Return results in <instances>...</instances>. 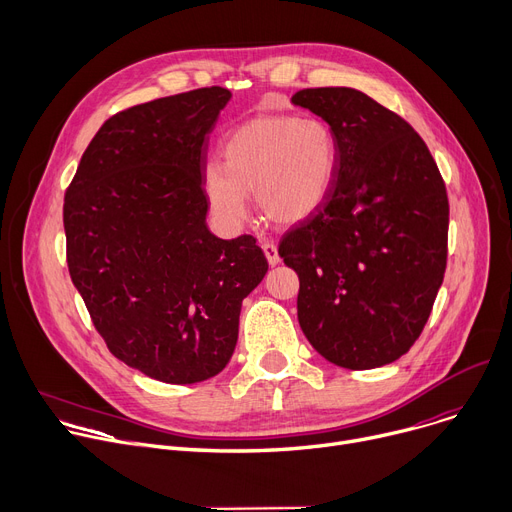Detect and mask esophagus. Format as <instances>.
<instances>
[{
  "mask_svg": "<svg viewBox=\"0 0 512 512\" xmlns=\"http://www.w3.org/2000/svg\"><path fill=\"white\" fill-rule=\"evenodd\" d=\"M262 252H264V256H266V260H269L271 266H277L281 262L279 250H277L275 243H262Z\"/></svg>",
  "mask_w": 512,
  "mask_h": 512,
  "instance_id": "1",
  "label": "esophagus"
}]
</instances>
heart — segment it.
<instances>
[{"label": "heart", "instance_id": "1", "mask_svg": "<svg viewBox=\"0 0 512 512\" xmlns=\"http://www.w3.org/2000/svg\"><path fill=\"white\" fill-rule=\"evenodd\" d=\"M337 173V139L321 118L258 116L223 143V164L204 170L206 200L227 229L248 218V193L277 225H300L331 196Z\"/></svg>", "mask_w": 512, "mask_h": 512}]
</instances>
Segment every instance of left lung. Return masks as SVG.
<instances>
[{"label":"left lung","mask_w":512,"mask_h":512,"mask_svg":"<svg viewBox=\"0 0 512 512\" xmlns=\"http://www.w3.org/2000/svg\"><path fill=\"white\" fill-rule=\"evenodd\" d=\"M291 104L337 139L329 200L279 243L300 277V327L337 367H383L417 342L444 281L446 185L419 133L367 93L302 89Z\"/></svg>","instance_id":"left-lung-1"}]
</instances>
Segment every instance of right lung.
<instances>
[{
    "mask_svg": "<svg viewBox=\"0 0 512 512\" xmlns=\"http://www.w3.org/2000/svg\"><path fill=\"white\" fill-rule=\"evenodd\" d=\"M231 91L204 87L114 114L64 198L72 283L108 350L156 381L221 373L243 298L269 271L256 239L206 223L208 135Z\"/></svg>",
    "mask_w": 512,
    "mask_h": 512,
    "instance_id": "add662e5",
    "label": "right lung"
}]
</instances>
